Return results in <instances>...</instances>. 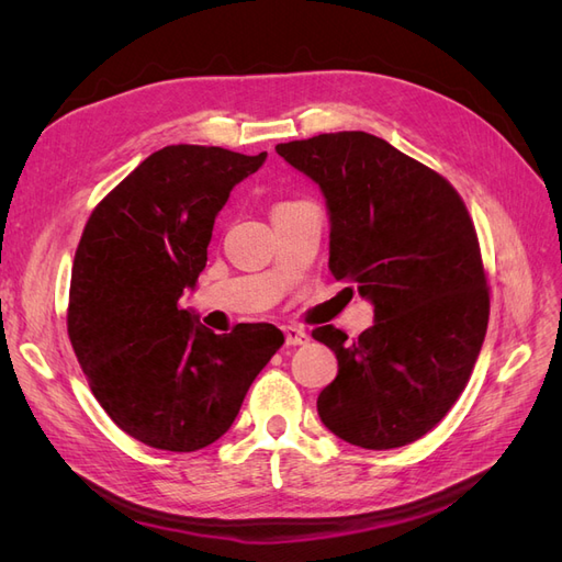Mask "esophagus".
I'll list each match as a JSON object with an SVG mask.
<instances>
[{
    "mask_svg": "<svg viewBox=\"0 0 562 562\" xmlns=\"http://www.w3.org/2000/svg\"><path fill=\"white\" fill-rule=\"evenodd\" d=\"M283 335H285V345H307L310 342V335L307 330H302L297 326H285L283 328Z\"/></svg>",
    "mask_w": 562,
    "mask_h": 562,
    "instance_id": "34e87169",
    "label": "esophagus"
}]
</instances>
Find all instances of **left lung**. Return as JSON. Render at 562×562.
Listing matches in <instances>:
<instances>
[{"label":"left lung","mask_w":562,"mask_h":562,"mask_svg":"<svg viewBox=\"0 0 562 562\" xmlns=\"http://www.w3.org/2000/svg\"><path fill=\"white\" fill-rule=\"evenodd\" d=\"M277 151L326 196L333 277L375 304L359 339L312 333L337 356L318 417L366 450L413 443L448 415L485 339L490 288L473 220L443 176L378 135L321 133Z\"/></svg>","instance_id":"8db88e82"}]
</instances>
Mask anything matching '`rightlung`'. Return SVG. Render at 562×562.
Instances as JSON below:
<instances>
[{"label":"right lung","mask_w":562,"mask_h":562,"mask_svg":"<svg viewBox=\"0 0 562 562\" xmlns=\"http://www.w3.org/2000/svg\"><path fill=\"white\" fill-rule=\"evenodd\" d=\"M265 159L267 151L168 145L119 182L81 232L67 335L95 401L149 448L215 443L283 345L271 323L215 335L180 310L206 267L215 215Z\"/></svg>","instance_id":"obj_1"}]
</instances>
